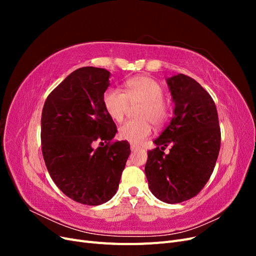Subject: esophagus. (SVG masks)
<instances>
[{"instance_id": "esophagus-1", "label": "esophagus", "mask_w": 256, "mask_h": 256, "mask_svg": "<svg viewBox=\"0 0 256 256\" xmlns=\"http://www.w3.org/2000/svg\"><path fill=\"white\" fill-rule=\"evenodd\" d=\"M130 148H131V152H136V150H138V147L136 145H134V144H131Z\"/></svg>"}]
</instances>
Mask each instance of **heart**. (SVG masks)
I'll return each mask as SVG.
<instances>
[{
    "label": "heart",
    "instance_id": "obj_1",
    "mask_svg": "<svg viewBox=\"0 0 256 256\" xmlns=\"http://www.w3.org/2000/svg\"><path fill=\"white\" fill-rule=\"evenodd\" d=\"M162 85L147 76H138L126 81L124 92L109 88L102 95V104L110 118L120 122L131 108H136V120H128L120 127L118 136L132 144H141L156 127L164 126L171 116V104L164 98Z\"/></svg>",
    "mask_w": 256,
    "mask_h": 256
}]
</instances>
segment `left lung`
Listing matches in <instances>:
<instances>
[{
	"instance_id": "1",
	"label": "left lung",
	"mask_w": 256,
	"mask_h": 256,
	"mask_svg": "<svg viewBox=\"0 0 256 256\" xmlns=\"http://www.w3.org/2000/svg\"><path fill=\"white\" fill-rule=\"evenodd\" d=\"M166 81L174 116L154 141L156 148L147 152L145 174L152 194L175 204L198 196L209 180L218 159L221 131L214 102L200 83L182 74ZM168 144L172 148L166 155L163 150Z\"/></svg>"
}]
</instances>
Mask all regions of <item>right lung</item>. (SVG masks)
<instances>
[{"mask_svg": "<svg viewBox=\"0 0 256 256\" xmlns=\"http://www.w3.org/2000/svg\"><path fill=\"white\" fill-rule=\"evenodd\" d=\"M109 78L104 68L76 69L50 92L42 113V152L52 180L90 206L113 198L130 154L127 141H113L118 129L102 104Z\"/></svg>", "mask_w": 256, "mask_h": 256, "instance_id": "right-lung-1", "label": "right lung"}]
</instances>
